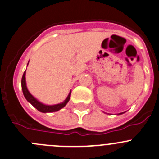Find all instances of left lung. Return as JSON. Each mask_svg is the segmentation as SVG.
<instances>
[{"mask_svg": "<svg viewBox=\"0 0 159 159\" xmlns=\"http://www.w3.org/2000/svg\"><path fill=\"white\" fill-rule=\"evenodd\" d=\"M123 113L124 112H121V113H119V114H118V115H122V114H123Z\"/></svg>", "mask_w": 159, "mask_h": 159, "instance_id": "obj_1", "label": "left lung"}]
</instances>
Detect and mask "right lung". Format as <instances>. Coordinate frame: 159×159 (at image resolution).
Here are the masks:
<instances>
[{"instance_id": "obj_1", "label": "right lung", "mask_w": 159, "mask_h": 159, "mask_svg": "<svg viewBox=\"0 0 159 159\" xmlns=\"http://www.w3.org/2000/svg\"><path fill=\"white\" fill-rule=\"evenodd\" d=\"M28 64H27V66H28ZM22 93H23L24 97H25V98L26 99V101H28V102H30V103L31 104L34 108H37L39 111L43 113L54 112V111H59L60 109L64 108V107L67 105L69 99H70V96H71V90H70V92H69L67 98H66V100H65L63 102H61V103L57 104V105H44V104H43L42 102L39 101L35 97H33V95L30 93V92L29 91L26 86V81H25V71L24 72L23 75H22Z\"/></svg>"}]
</instances>
